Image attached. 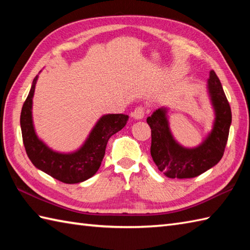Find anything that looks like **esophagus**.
Listing matches in <instances>:
<instances>
[{"label": "esophagus", "mask_w": 250, "mask_h": 250, "mask_svg": "<svg viewBox=\"0 0 250 250\" xmlns=\"http://www.w3.org/2000/svg\"><path fill=\"white\" fill-rule=\"evenodd\" d=\"M145 114H146L145 107H143V106H137V107H135V109L133 110V113H132V116H133L135 119H143L145 117Z\"/></svg>", "instance_id": "1"}]
</instances>
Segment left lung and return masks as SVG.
<instances>
[{
    "mask_svg": "<svg viewBox=\"0 0 250 250\" xmlns=\"http://www.w3.org/2000/svg\"><path fill=\"white\" fill-rule=\"evenodd\" d=\"M208 89L216 110L214 129L199 147L187 149L174 141L169 132L166 110L157 109L147 118L151 129L150 153L158 169L169 178H193L218 163L229 137L232 113L221 83L210 71Z\"/></svg>",
    "mask_w": 250,
    "mask_h": 250,
    "instance_id": "8db88e82",
    "label": "left lung"
}]
</instances>
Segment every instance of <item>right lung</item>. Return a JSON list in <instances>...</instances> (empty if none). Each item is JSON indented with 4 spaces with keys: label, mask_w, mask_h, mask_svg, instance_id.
I'll return each mask as SVG.
<instances>
[{
    "label": "right lung",
    "mask_w": 250,
    "mask_h": 250,
    "mask_svg": "<svg viewBox=\"0 0 250 250\" xmlns=\"http://www.w3.org/2000/svg\"><path fill=\"white\" fill-rule=\"evenodd\" d=\"M35 82L36 78L24 101L20 115L21 133L26 155L37 168L64 184L82 183L92 177L102 163L109 137L126 125L128 115L110 114L103 116L78 151L68 155L55 152L37 139L32 124L31 109Z\"/></svg>",
    "instance_id": "add662e5"
}]
</instances>
